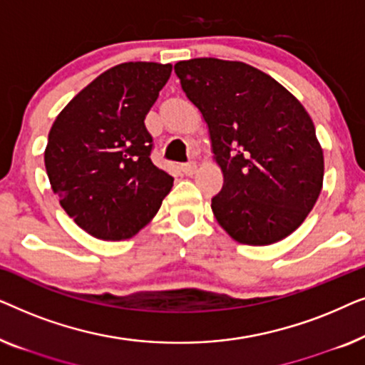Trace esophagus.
<instances>
[{
    "label": "esophagus",
    "instance_id": "1",
    "mask_svg": "<svg viewBox=\"0 0 365 365\" xmlns=\"http://www.w3.org/2000/svg\"><path fill=\"white\" fill-rule=\"evenodd\" d=\"M197 169V164L196 163H186V164H181V171L186 174V176H192L194 173H196Z\"/></svg>",
    "mask_w": 365,
    "mask_h": 365
}]
</instances>
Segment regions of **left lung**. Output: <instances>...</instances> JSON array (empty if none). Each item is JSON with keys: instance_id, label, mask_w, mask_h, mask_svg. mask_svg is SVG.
Masks as SVG:
<instances>
[{"instance_id": "8db88e82", "label": "left lung", "mask_w": 365, "mask_h": 365, "mask_svg": "<svg viewBox=\"0 0 365 365\" xmlns=\"http://www.w3.org/2000/svg\"><path fill=\"white\" fill-rule=\"evenodd\" d=\"M182 91L207 124L224 184L211 207L234 241L269 246L304 222L322 189L324 153L296 96L241 61L174 64Z\"/></svg>"}]
</instances>
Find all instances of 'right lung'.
Returning a JSON list of instances; mask_svg holds the SVG:
<instances>
[{
    "label": "right lung",
    "instance_id": "right-lung-1",
    "mask_svg": "<svg viewBox=\"0 0 365 365\" xmlns=\"http://www.w3.org/2000/svg\"><path fill=\"white\" fill-rule=\"evenodd\" d=\"M173 64L109 68L69 101L48 134L44 166L69 217L93 237L123 241L161 207L173 176L151 161L144 119Z\"/></svg>",
    "mask_w": 365,
    "mask_h": 365
}]
</instances>
